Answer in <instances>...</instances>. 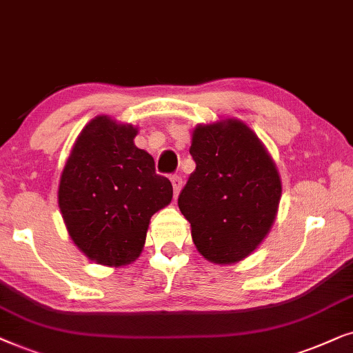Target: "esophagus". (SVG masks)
I'll use <instances>...</instances> for the list:
<instances>
[{
	"mask_svg": "<svg viewBox=\"0 0 353 353\" xmlns=\"http://www.w3.org/2000/svg\"><path fill=\"white\" fill-rule=\"evenodd\" d=\"M171 182H172V189H174V195H177L182 189V184H184V181H182L181 176H177V174H174L171 176Z\"/></svg>",
	"mask_w": 353,
	"mask_h": 353,
	"instance_id": "obj_1",
	"label": "esophagus"
}]
</instances>
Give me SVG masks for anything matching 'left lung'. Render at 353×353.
Listing matches in <instances>:
<instances>
[{
    "instance_id": "left-lung-1",
    "label": "left lung",
    "mask_w": 353,
    "mask_h": 353,
    "mask_svg": "<svg viewBox=\"0 0 353 353\" xmlns=\"http://www.w3.org/2000/svg\"><path fill=\"white\" fill-rule=\"evenodd\" d=\"M190 154L196 164L177 205L201 255L232 265L270 232L281 200L276 164L242 121L196 125Z\"/></svg>"
}]
</instances>
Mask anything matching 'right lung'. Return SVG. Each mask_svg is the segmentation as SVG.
<instances>
[{
  "label": "right lung",
  "instance_id": "right-lung-1",
  "mask_svg": "<svg viewBox=\"0 0 353 353\" xmlns=\"http://www.w3.org/2000/svg\"><path fill=\"white\" fill-rule=\"evenodd\" d=\"M137 129L97 116L75 140L61 174L58 203L75 245L92 261L137 260L150 218L171 203L172 185L154 172L152 154L135 147Z\"/></svg>",
  "mask_w": 353,
  "mask_h": 353
}]
</instances>
